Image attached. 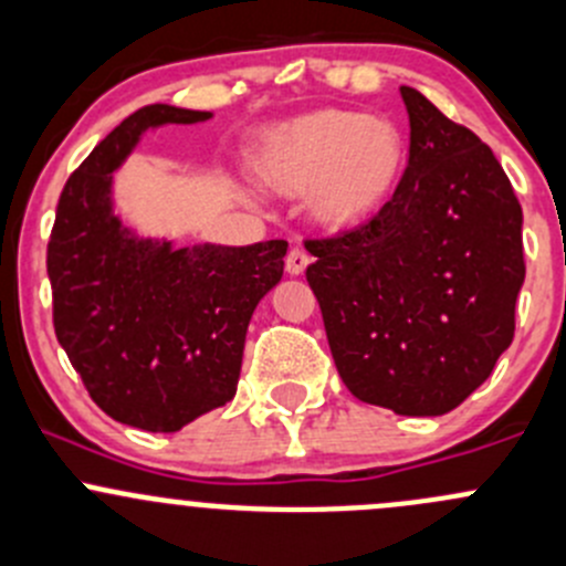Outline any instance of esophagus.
<instances>
[{
  "label": "esophagus",
  "instance_id": "1",
  "mask_svg": "<svg viewBox=\"0 0 566 566\" xmlns=\"http://www.w3.org/2000/svg\"><path fill=\"white\" fill-rule=\"evenodd\" d=\"M307 253L302 248H291L289 250V255H285V272H289V275H302V272H305V266H307Z\"/></svg>",
  "mask_w": 566,
  "mask_h": 566
}]
</instances>
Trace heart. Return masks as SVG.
<instances>
[{"mask_svg":"<svg viewBox=\"0 0 566 566\" xmlns=\"http://www.w3.org/2000/svg\"><path fill=\"white\" fill-rule=\"evenodd\" d=\"M405 167V139L385 117L327 109L277 128L259 172L270 187L307 195L318 226L352 228L388 200Z\"/></svg>","mask_w":566,"mask_h":566,"instance_id":"b5f03b06","label":"heart"}]
</instances>
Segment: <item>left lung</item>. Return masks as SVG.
Segmentation results:
<instances>
[{"instance_id": "1", "label": "left lung", "mask_w": 566, "mask_h": 566, "mask_svg": "<svg viewBox=\"0 0 566 566\" xmlns=\"http://www.w3.org/2000/svg\"><path fill=\"white\" fill-rule=\"evenodd\" d=\"M401 98L410 159L399 187L363 226L305 239V277L352 396L399 416H443L514 338L523 209L490 145L416 87Z\"/></svg>"}]
</instances>
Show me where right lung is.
Here are the masks:
<instances>
[{
	"mask_svg": "<svg viewBox=\"0 0 566 566\" xmlns=\"http://www.w3.org/2000/svg\"><path fill=\"white\" fill-rule=\"evenodd\" d=\"M209 117L170 104L128 115L65 181L49 237L60 346L95 405L145 432H178L233 399L250 316L283 277V239L176 250L112 214V170L139 134Z\"/></svg>",
	"mask_w": 566,
	"mask_h": 566,
	"instance_id": "add662e5",
	"label": "right lung"
}]
</instances>
